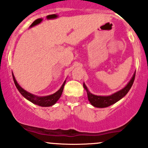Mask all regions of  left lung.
<instances>
[{
  "label": "left lung",
  "instance_id": "obj_1",
  "mask_svg": "<svg viewBox=\"0 0 148 148\" xmlns=\"http://www.w3.org/2000/svg\"><path fill=\"white\" fill-rule=\"evenodd\" d=\"M135 76H136V73L134 74L131 80L126 85V87L121 89L119 91L112 94V95H110V96H98V95H92V93H90L88 91L87 87L86 86V85L84 84V87L86 89V90L88 98V100L91 103L92 105H93L94 107H96V108H107V107L110 106V105H113L114 103L119 101L120 99L122 98L123 97H124L127 94V92L129 91L131 86H132L133 84H134Z\"/></svg>",
  "mask_w": 148,
  "mask_h": 148
}]
</instances>
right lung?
I'll return each mask as SVG.
<instances>
[{
	"label": "right lung",
	"mask_w": 148,
	"mask_h": 148,
	"mask_svg": "<svg viewBox=\"0 0 148 148\" xmlns=\"http://www.w3.org/2000/svg\"><path fill=\"white\" fill-rule=\"evenodd\" d=\"M12 77H13V81L16 87H17V90H19V92L23 95L24 98H27V100L31 101L32 103H33L34 104H35V105H39V106L41 107H50L54 105V104L59 100V98H60L62 93L64 84H65V82H64L63 83L60 89L59 90H58L56 92H55L54 94H53V95L44 97H37L32 95V94L29 93L28 92H27L26 90H24L22 87L19 86V84H17V82H16L15 78H14L13 74H12Z\"/></svg>",
	"instance_id": "right-lung-1"
}]
</instances>
